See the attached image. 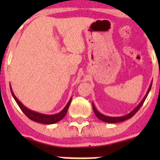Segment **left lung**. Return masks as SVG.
Returning a JSON list of instances; mask_svg holds the SVG:
<instances>
[{"instance_id": "obj_1", "label": "left lung", "mask_w": 160, "mask_h": 160, "mask_svg": "<svg viewBox=\"0 0 160 160\" xmlns=\"http://www.w3.org/2000/svg\"><path fill=\"white\" fill-rule=\"evenodd\" d=\"M152 88V83L151 84H150L149 89H148V91L147 93H146V96L144 97V98L142 99V101L140 102V104H138V106H137L136 108H135V109H134L133 111H131L129 114H126V115L125 116H122V117H108V116H106V115H104V114H102L101 113H100L99 111L96 109V108H95L94 104H92V105H93V112H94V114H96L97 117L98 118L100 119V120L103 121V122H108V123H118V122H123V121H125L127 120V119H129L131 118L132 117V116L134 115V114H135V113L137 112L138 110L140 109V108L142 107V105L143 104V103H144V101H146V98H147L148 94H149V91H150V89H151Z\"/></svg>"}]
</instances>
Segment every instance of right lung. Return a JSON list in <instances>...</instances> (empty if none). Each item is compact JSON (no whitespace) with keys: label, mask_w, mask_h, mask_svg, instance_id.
I'll use <instances>...</instances> for the list:
<instances>
[{"label":"right lung","mask_w":160,"mask_h":160,"mask_svg":"<svg viewBox=\"0 0 160 160\" xmlns=\"http://www.w3.org/2000/svg\"><path fill=\"white\" fill-rule=\"evenodd\" d=\"M11 93H12V96L14 98V99L15 100L16 103L18 104V105L19 106V108H21V110L23 111L24 114L28 118L31 119V120L34 121V122H38V123H42V124H46V125H51V124H54L56 123V122H59L60 120H62L64 117H65L66 114L67 113V111H68L69 107H70V104L71 102V100L72 98H70V100L69 101V102L67 103V104L66 105V107L64 108L63 110L62 111H60L59 113L56 114H41V113H38V112H35V111H33L30 109L27 108L25 106H24L20 101L18 100V98H16L15 95L13 93L12 89H11Z\"/></svg>","instance_id":"1"}]
</instances>
